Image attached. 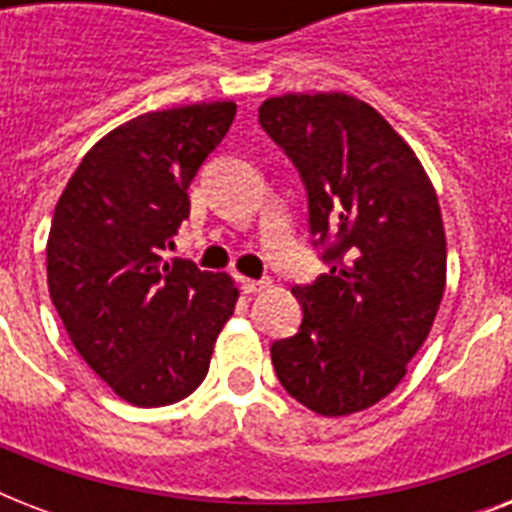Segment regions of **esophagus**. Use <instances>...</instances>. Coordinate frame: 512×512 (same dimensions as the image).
Instances as JSON below:
<instances>
[{"mask_svg":"<svg viewBox=\"0 0 512 512\" xmlns=\"http://www.w3.org/2000/svg\"><path fill=\"white\" fill-rule=\"evenodd\" d=\"M265 287H271V281H268V279H241V289H244L247 295L263 292Z\"/></svg>","mask_w":512,"mask_h":512,"instance_id":"34e87169","label":"esophagus"}]
</instances>
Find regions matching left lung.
I'll use <instances>...</instances> for the list:
<instances>
[{"label":"left lung","instance_id":"left-lung-1","mask_svg":"<svg viewBox=\"0 0 512 512\" xmlns=\"http://www.w3.org/2000/svg\"><path fill=\"white\" fill-rule=\"evenodd\" d=\"M257 119L300 172L329 268L292 287L303 324L273 342V369L316 414L361 412L401 382L444 297L436 191L401 135L350 95H281Z\"/></svg>","mask_w":512,"mask_h":512}]
</instances>
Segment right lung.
<instances>
[{
	"label": "right lung",
	"mask_w": 512,
	"mask_h": 512,
	"mask_svg": "<svg viewBox=\"0 0 512 512\" xmlns=\"http://www.w3.org/2000/svg\"><path fill=\"white\" fill-rule=\"evenodd\" d=\"M236 103L143 114L95 143L68 180L47 241V284L79 356L135 406H167L207 377L239 289L167 260L188 188L231 130Z\"/></svg>",
	"instance_id": "obj_1"
}]
</instances>
